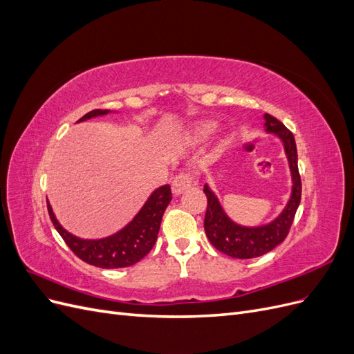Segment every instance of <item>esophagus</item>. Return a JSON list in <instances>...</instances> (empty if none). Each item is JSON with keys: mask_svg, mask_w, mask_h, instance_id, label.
Wrapping results in <instances>:
<instances>
[{"mask_svg": "<svg viewBox=\"0 0 354 354\" xmlns=\"http://www.w3.org/2000/svg\"><path fill=\"white\" fill-rule=\"evenodd\" d=\"M194 183V178H192L190 174L187 173H180L174 180L173 185H171V189H173L174 195H181L186 189H189Z\"/></svg>", "mask_w": 354, "mask_h": 354, "instance_id": "34e87169", "label": "esophagus"}]
</instances>
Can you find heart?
Masks as SVG:
<instances>
[{
  "mask_svg": "<svg viewBox=\"0 0 354 354\" xmlns=\"http://www.w3.org/2000/svg\"><path fill=\"white\" fill-rule=\"evenodd\" d=\"M216 130H217L216 122H212V121L199 122L194 127V130H192V136H194L195 140L203 142V140H207L209 136H212Z\"/></svg>",
  "mask_w": 354,
  "mask_h": 354,
  "instance_id": "heart-1",
  "label": "heart"
}]
</instances>
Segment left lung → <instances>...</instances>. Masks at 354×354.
<instances>
[{
  "label": "left lung",
  "mask_w": 354,
  "mask_h": 354,
  "mask_svg": "<svg viewBox=\"0 0 354 354\" xmlns=\"http://www.w3.org/2000/svg\"><path fill=\"white\" fill-rule=\"evenodd\" d=\"M264 130L267 134H274L282 142L292 181L291 195L277 217L260 226H243L227 216L218 196L214 194L209 185L207 183L203 186V192L208 199L205 221H203L207 238L214 248L232 259H254V257L267 254L282 243L291 229L299 201H301V178L298 173L297 146L292 133L269 113H264Z\"/></svg>",
  "instance_id": "left-lung-1"
}]
</instances>
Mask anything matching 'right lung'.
Instances as JSON below:
<instances>
[{
    "label": "right lung",
    "mask_w": 354,
    "mask_h": 354,
    "mask_svg": "<svg viewBox=\"0 0 354 354\" xmlns=\"http://www.w3.org/2000/svg\"><path fill=\"white\" fill-rule=\"evenodd\" d=\"M112 111L95 109L85 113L80 121L82 122L91 118L104 116ZM171 201V189L168 185L155 189L147 198L134 218L111 236L100 239H82L63 229L47 199V208L53 226L56 227L63 241L72 250V252L82 261L100 269H121L140 261L145 255L153 248L158 238L162 216Z\"/></svg>",
    "instance_id": "right-lung-1"
}]
</instances>
